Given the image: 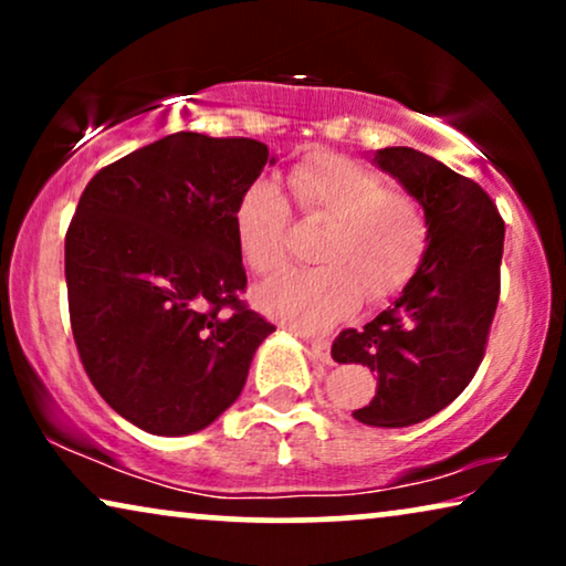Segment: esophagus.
Returning a JSON list of instances; mask_svg holds the SVG:
<instances>
[{
	"instance_id": "34e87169",
	"label": "esophagus",
	"mask_w": 566,
	"mask_h": 566,
	"mask_svg": "<svg viewBox=\"0 0 566 566\" xmlns=\"http://www.w3.org/2000/svg\"><path fill=\"white\" fill-rule=\"evenodd\" d=\"M308 350H312L316 360H324V363L329 360V343H327V339H319V337L308 339Z\"/></svg>"
}]
</instances>
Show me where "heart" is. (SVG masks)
Segmentation results:
<instances>
[{"label": "heart", "mask_w": 566, "mask_h": 566, "mask_svg": "<svg viewBox=\"0 0 566 566\" xmlns=\"http://www.w3.org/2000/svg\"><path fill=\"white\" fill-rule=\"evenodd\" d=\"M289 188L308 221L327 223L314 250L316 268L289 270L258 291L273 319L301 332H327L358 304L381 306L420 273L430 252L432 221L415 192L389 188L374 169L343 157L314 154L291 167ZM291 208L260 177L239 192L234 231L239 252L258 275L289 260Z\"/></svg>", "instance_id": "1"}]
</instances>
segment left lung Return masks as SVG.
<instances>
[{"instance_id":"obj_1","label":"left lung","mask_w":566,"mask_h":566,"mask_svg":"<svg viewBox=\"0 0 566 566\" xmlns=\"http://www.w3.org/2000/svg\"><path fill=\"white\" fill-rule=\"evenodd\" d=\"M374 161L428 208L430 252L394 306L363 329H343L332 358L366 366L378 389L353 417L374 428H407L451 405L474 378L500 301L505 221L474 180L409 146Z\"/></svg>"}]
</instances>
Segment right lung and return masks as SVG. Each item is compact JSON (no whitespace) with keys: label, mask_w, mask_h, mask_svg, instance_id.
Wrapping results in <instances>:
<instances>
[{"label":"right lung","mask_w":566,"mask_h":566,"mask_svg":"<svg viewBox=\"0 0 566 566\" xmlns=\"http://www.w3.org/2000/svg\"><path fill=\"white\" fill-rule=\"evenodd\" d=\"M254 138L169 134L99 169L66 231L69 319L99 397L151 436H190L234 405L270 332L239 298V192Z\"/></svg>","instance_id":"add662e5"}]
</instances>
